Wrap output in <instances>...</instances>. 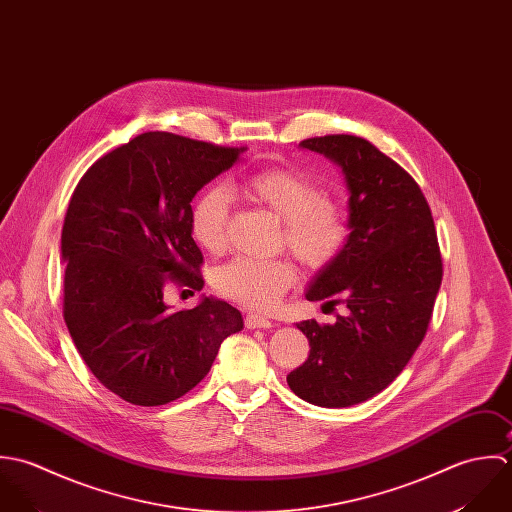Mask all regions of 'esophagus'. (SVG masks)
I'll return each instance as SVG.
<instances>
[{"mask_svg":"<svg viewBox=\"0 0 512 512\" xmlns=\"http://www.w3.org/2000/svg\"><path fill=\"white\" fill-rule=\"evenodd\" d=\"M245 326L247 328H271L273 322L265 316H259V314H247L245 316Z\"/></svg>","mask_w":512,"mask_h":512,"instance_id":"esophagus-1","label":"esophagus"}]
</instances>
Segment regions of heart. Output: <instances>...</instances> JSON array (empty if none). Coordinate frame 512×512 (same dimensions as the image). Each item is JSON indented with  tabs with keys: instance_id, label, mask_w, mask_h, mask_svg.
Masks as SVG:
<instances>
[{
	"instance_id": "1",
	"label": "heart",
	"mask_w": 512,
	"mask_h": 512,
	"mask_svg": "<svg viewBox=\"0 0 512 512\" xmlns=\"http://www.w3.org/2000/svg\"><path fill=\"white\" fill-rule=\"evenodd\" d=\"M247 204L269 211L281 221V243L308 269L328 267L350 239V215L307 174L273 166L257 170L227 188ZM229 194L209 186L190 209V231L207 253H219L227 241ZM297 281L287 259L259 261L237 257L213 275L215 291L243 307H273Z\"/></svg>"
}]
</instances>
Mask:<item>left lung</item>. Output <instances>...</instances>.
<instances>
[{
  "label": "left lung",
  "instance_id": "left-lung-1",
  "mask_svg": "<svg viewBox=\"0 0 512 512\" xmlns=\"http://www.w3.org/2000/svg\"><path fill=\"white\" fill-rule=\"evenodd\" d=\"M301 146L342 168L352 231L307 291L308 301L346 312L334 324H297L310 354L287 384L314 406L348 408L380 394L406 368L427 332L443 261L431 209L400 164L352 134L307 138Z\"/></svg>",
  "mask_w": 512,
  "mask_h": 512
}]
</instances>
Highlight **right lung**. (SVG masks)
I'll list each match as a JSON object with an SVG mask.
<instances>
[{
	"mask_svg": "<svg viewBox=\"0 0 512 512\" xmlns=\"http://www.w3.org/2000/svg\"><path fill=\"white\" fill-rule=\"evenodd\" d=\"M243 152L144 132L99 158L71 196L61 233L65 324L95 378L128 404L182 398L243 328L225 301L205 297L178 312L164 305L168 283L202 291L192 200Z\"/></svg>",
	"mask_w": 512,
	"mask_h": 512,
	"instance_id": "right-lung-1",
	"label": "right lung"
}]
</instances>
